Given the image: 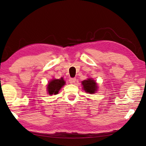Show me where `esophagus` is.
I'll list each match as a JSON object with an SVG mask.
<instances>
[{"label":"esophagus","instance_id":"1","mask_svg":"<svg viewBox=\"0 0 146 146\" xmlns=\"http://www.w3.org/2000/svg\"><path fill=\"white\" fill-rule=\"evenodd\" d=\"M76 78H71L69 80V82L71 83V84H73V83H75L76 82Z\"/></svg>","mask_w":146,"mask_h":146}]
</instances>
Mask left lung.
Returning a JSON list of instances; mask_svg holds the SVG:
<instances>
[{
	"label": "left lung",
	"instance_id": "1",
	"mask_svg": "<svg viewBox=\"0 0 146 146\" xmlns=\"http://www.w3.org/2000/svg\"><path fill=\"white\" fill-rule=\"evenodd\" d=\"M82 85L85 91L86 92L89 93V94H95V92L97 91V83L92 78H89L88 80L83 81Z\"/></svg>",
	"mask_w": 146,
	"mask_h": 146
}]
</instances>
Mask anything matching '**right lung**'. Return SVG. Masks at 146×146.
<instances>
[{
  "mask_svg": "<svg viewBox=\"0 0 146 146\" xmlns=\"http://www.w3.org/2000/svg\"><path fill=\"white\" fill-rule=\"evenodd\" d=\"M65 82L63 78L60 80H52L48 83V92L49 95L57 94L61 88L64 85Z\"/></svg>",
  "mask_w": 146,
  "mask_h": 146,
  "instance_id": "obj_1",
  "label": "right lung"
}]
</instances>
